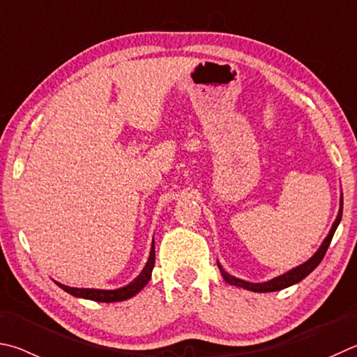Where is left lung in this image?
<instances>
[{
  "label": "left lung",
  "mask_w": 357,
  "mask_h": 357,
  "mask_svg": "<svg viewBox=\"0 0 357 357\" xmlns=\"http://www.w3.org/2000/svg\"><path fill=\"white\" fill-rule=\"evenodd\" d=\"M342 211H343V195L340 196L339 215H337L335 221H334V224H333V227H331V230H329L328 236H326V238H324V241L321 243V246L318 248V251H317L314 255H312V257H310L307 261H304L303 265L293 268V270H290L289 273H285V274H282V276H279V278H274V279H271V280H268V282L252 284V282H248V280H241V279H238V278L230 276V274H229L226 270H224V268H222L220 264H218V268H220V271H221V274H222L224 280H226V282L230 284V285H236V287H241V289H246V290H251V291H259V293H268V291L284 290V289H287V287L301 282V280H303L305 276H309V274H310L312 271H314L315 268H317L318 265H320V261L323 260L324 254H326L328 248H329V245H331V240H333L335 229L339 227V224H340Z\"/></svg>",
  "instance_id": "8db88e82"
}]
</instances>
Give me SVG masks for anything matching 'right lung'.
Returning a JSON list of instances; mask_svg holds the SVG:
<instances>
[{
	"mask_svg": "<svg viewBox=\"0 0 357 357\" xmlns=\"http://www.w3.org/2000/svg\"><path fill=\"white\" fill-rule=\"evenodd\" d=\"M155 265V245L152 243V249H150V255L146 266H144L142 273L137 276L133 282H130L128 285L121 287V289L116 290H97V289H73V287H67L58 284L62 290L70 293V295L77 296V298H84V299H92V301H98V303H116V301H125L131 296H135L136 293H139L144 287L147 285V282L152 278V270Z\"/></svg>",
	"mask_w": 357,
	"mask_h": 357,
	"instance_id": "1",
	"label": "right lung"
}]
</instances>
